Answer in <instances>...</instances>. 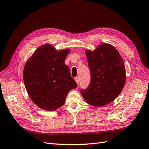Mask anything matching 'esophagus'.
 Instances as JSON below:
<instances>
[{
  "mask_svg": "<svg viewBox=\"0 0 149 149\" xmlns=\"http://www.w3.org/2000/svg\"><path fill=\"white\" fill-rule=\"evenodd\" d=\"M74 80H75V81H76L77 84L79 85V79L78 77H75V78L74 79Z\"/></svg>",
  "mask_w": 149,
  "mask_h": 149,
  "instance_id": "obj_1",
  "label": "esophagus"
}]
</instances>
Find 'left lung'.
Instances as JSON below:
<instances>
[{
  "mask_svg": "<svg viewBox=\"0 0 149 149\" xmlns=\"http://www.w3.org/2000/svg\"><path fill=\"white\" fill-rule=\"evenodd\" d=\"M91 81L81 95L85 102L95 107L111 103L123 90L126 79L122 57L112 45L102 43L94 51L86 49Z\"/></svg>",
  "mask_w": 149,
  "mask_h": 149,
  "instance_id": "obj_1",
  "label": "left lung"
}]
</instances>
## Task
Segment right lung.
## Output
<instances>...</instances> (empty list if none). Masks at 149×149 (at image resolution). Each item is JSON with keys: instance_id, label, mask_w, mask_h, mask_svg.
<instances>
[{"instance_id": "1", "label": "right lung", "mask_w": 149, "mask_h": 149, "mask_svg": "<svg viewBox=\"0 0 149 149\" xmlns=\"http://www.w3.org/2000/svg\"><path fill=\"white\" fill-rule=\"evenodd\" d=\"M69 48L58 51L49 43L40 46L27 60L23 80L29 97L37 106L53 111L64 104L69 92L77 87L64 63Z\"/></svg>"}]
</instances>
